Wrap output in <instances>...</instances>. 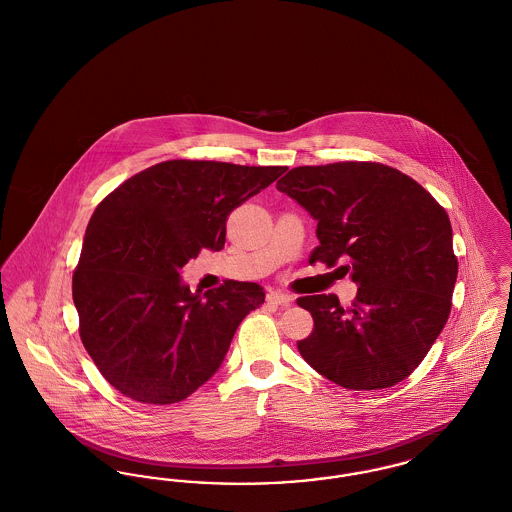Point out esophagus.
Listing matches in <instances>:
<instances>
[{"mask_svg": "<svg viewBox=\"0 0 512 512\" xmlns=\"http://www.w3.org/2000/svg\"><path fill=\"white\" fill-rule=\"evenodd\" d=\"M268 303H272V305H282V307H288L290 303L293 301L292 295H288V293L282 292H270L267 295Z\"/></svg>", "mask_w": 512, "mask_h": 512, "instance_id": "34e87169", "label": "esophagus"}]
</instances>
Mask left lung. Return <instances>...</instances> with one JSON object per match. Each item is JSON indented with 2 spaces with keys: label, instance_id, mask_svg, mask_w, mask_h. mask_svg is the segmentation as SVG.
Segmentation results:
<instances>
[{
  "label": "left lung",
  "instance_id": "left-lung-1",
  "mask_svg": "<svg viewBox=\"0 0 512 512\" xmlns=\"http://www.w3.org/2000/svg\"><path fill=\"white\" fill-rule=\"evenodd\" d=\"M317 220L311 263L357 284L351 307L334 293L299 297L315 328L301 357L345 390H382L405 380L443 330L457 282L445 209L411 176L380 163L297 167L276 182Z\"/></svg>",
  "mask_w": 512,
  "mask_h": 512
}]
</instances>
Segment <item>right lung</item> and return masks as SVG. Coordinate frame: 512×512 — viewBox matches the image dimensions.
Masks as SVG:
<instances>
[{
  "instance_id": "add662e5",
  "label": "right lung",
  "mask_w": 512,
  "mask_h": 512,
  "mask_svg": "<svg viewBox=\"0 0 512 512\" xmlns=\"http://www.w3.org/2000/svg\"><path fill=\"white\" fill-rule=\"evenodd\" d=\"M286 167L174 159L107 195L73 274L80 340L103 378L146 405L186 399L219 370L240 322L265 303L255 282L190 292L184 265L220 251L226 219Z\"/></svg>"
}]
</instances>
